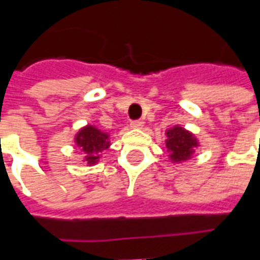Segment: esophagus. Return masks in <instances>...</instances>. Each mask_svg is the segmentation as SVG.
<instances>
[{"label":"esophagus","instance_id":"1","mask_svg":"<svg viewBox=\"0 0 260 260\" xmlns=\"http://www.w3.org/2000/svg\"><path fill=\"white\" fill-rule=\"evenodd\" d=\"M131 126L132 128H142L143 126V121L142 119H134V121H131Z\"/></svg>","mask_w":260,"mask_h":260}]
</instances>
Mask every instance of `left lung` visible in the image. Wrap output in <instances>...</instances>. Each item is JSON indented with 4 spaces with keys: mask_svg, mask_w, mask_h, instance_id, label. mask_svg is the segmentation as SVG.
<instances>
[{
    "mask_svg": "<svg viewBox=\"0 0 260 260\" xmlns=\"http://www.w3.org/2000/svg\"><path fill=\"white\" fill-rule=\"evenodd\" d=\"M167 136L169 139L166 142V146L173 161H184L191 157L192 149L198 145V142L189 132H186L180 126H175L167 132Z\"/></svg>",
    "mask_w": 260,
    "mask_h": 260,
    "instance_id": "1",
    "label": "left lung"
}]
</instances>
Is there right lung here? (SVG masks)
I'll use <instances>...</instances> for the list:
<instances>
[{
	"instance_id": "obj_1",
	"label": "right lung",
	"mask_w": 260,
	"mask_h": 260,
	"mask_svg": "<svg viewBox=\"0 0 260 260\" xmlns=\"http://www.w3.org/2000/svg\"><path fill=\"white\" fill-rule=\"evenodd\" d=\"M76 145L87 154L86 161L89 164H93L96 163L100 153L106 150L110 143H108V135L89 125L78 134Z\"/></svg>"
}]
</instances>
